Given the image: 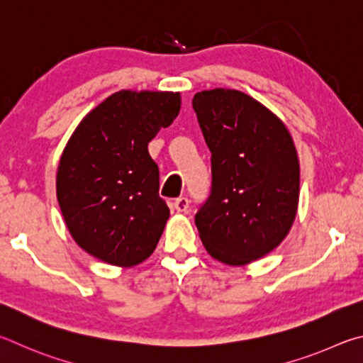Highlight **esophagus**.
Returning a JSON list of instances; mask_svg holds the SVG:
<instances>
[{
	"label": "esophagus",
	"mask_w": 363,
	"mask_h": 363,
	"mask_svg": "<svg viewBox=\"0 0 363 363\" xmlns=\"http://www.w3.org/2000/svg\"><path fill=\"white\" fill-rule=\"evenodd\" d=\"M174 208L177 212H186L189 208V199L185 198V196H180L174 201Z\"/></svg>",
	"instance_id": "esophagus-1"
}]
</instances>
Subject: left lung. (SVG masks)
I'll use <instances>...</instances> for the list:
<instances>
[{"label":"left lung","mask_w":363,"mask_h":363,"mask_svg":"<svg viewBox=\"0 0 363 363\" xmlns=\"http://www.w3.org/2000/svg\"><path fill=\"white\" fill-rule=\"evenodd\" d=\"M193 108L212 152L211 196L194 221L221 263L268 255L294 225L300 164L289 130L268 108L234 89L194 95Z\"/></svg>","instance_id":"8db88e82"}]
</instances>
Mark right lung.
<instances>
[{"label": "right lung", "instance_id": "1", "mask_svg": "<svg viewBox=\"0 0 363 363\" xmlns=\"http://www.w3.org/2000/svg\"><path fill=\"white\" fill-rule=\"evenodd\" d=\"M178 92L119 91L76 127L57 170V199L82 250L114 266L155 252L170 211L148 143L180 111Z\"/></svg>", "mask_w": 363, "mask_h": 363}]
</instances>
